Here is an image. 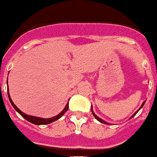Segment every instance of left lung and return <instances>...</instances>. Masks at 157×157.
<instances>
[{"label":"left lung","mask_w":157,"mask_h":157,"mask_svg":"<svg viewBox=\"0 0 157 157\" xmlns=\"http://www.w3.org/2000/svg\"><path fill=\"white\" fill-rule=\"evenodd\" d=\"M145 102H146V100H145V101H144V102L142 103V105H141V107L139 108V109H138V110H137V112H136V113H134V114H132V117H131V118H132V117H134V116L136 115V113H137V112H138V111L140 110V109H142V108L143 107V105H144V104H145ZM91 112H92V113H93V115H94V118H96V119H97V120H98V121H99V122H100V123H102V124H109V123H107V122H105V120H103V119H101V118H99V117H98V116L96 115V114H94V112H93V110H92V108H91Z\"/></svg>","instance_id":"obj_1"}]
</instances>
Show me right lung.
I'll use <instances>...</instances> for the list:
<instances>
[{"label": "right lung", "instance_id": "1", "mask_svg": "<svg viewBox=\"0 0 157 157\" xmlns=\"http://www.w3.org/2000/svg\"><path fill=\"white\" fill-rule=\"evenodd\" d=\"M7 82H8V80H7ZM7 93H8V97H9V100H10V104L12 105V106L14 107V109H15V110L17 111L18 113H20V115L22 116L23 118H25L26 120L29 122H30V123H32V124H35V125H45V124H51V123H52V122L56 121V120H57V119H59L60 118H62L64 114H65V113L67 112V111L68 110V103L67 104V105H66V107L64 108V109H63L61 113H59V114H57V115L54 116V117H52V118H39V117H35V116H31V115H28V114H26V113H23L22 111L20 110V109H19L17 108V106L13 103V101H12L11 98H10V94H9V90H7Z\"/></svg>", "mask_w": 157, "mask_h": 157}]
</instances>
